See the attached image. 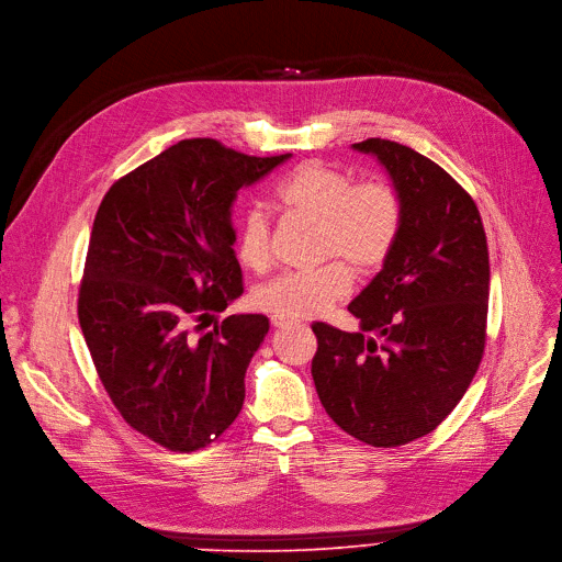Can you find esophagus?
Segmentation results:
<instances>
[{"label":"esophagus","mask_w":562,"mask_h":562,"mask_svg":"<svg viewBox=\"0 0 562 562\" xmlns=\"http://www.w3.org/2000/svg\"><path fill=\"white\" fill-rule=\"evenodd\" d=\"M296 322L294 319H286V316H271V326L273 328H284V326H294Z\"/></svg>","instance_id":"34e87169"}]
</instances>
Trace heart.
<instances>
[{
  "mask_svg": "<svg viewBox=\"0 0 562 562\" xmlns=\"http://www.w3.org/2000/svg\"><path fill=\"white\" fill-rule=\"evenodd\" d=\"M276 200L289 215L319 225L322 259H341L360 273H372L387 261L404 225L402 200L387 181L353 183L351 175L319 160L303 162L286 175ZM236 257L257 273L271 263V227L263 211L250 209L240 217ZM341 261L312 273H284L268 280L255 291L257 307L286 319L326 312L351 291V273Z\"/></svg>",
  "mask_w": 562,
  "mask_h": 562,
  "instance_id": "1",
  "label": "heart"
}]
</instances>
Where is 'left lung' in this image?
Wrapping results in <instances>:
<instances>
[{
  "label": "left lung",
  "instance_id": "left-lung-1",
  "mask_svg": "<svg viewBox=\"0 0 562 562\" xmlns=\"http://www.w3.org/2000/svg\"><path fill=\"white\" fill-rule=\"evenodd\" d=\"M353 149L385 167L404 225L393 255L349 303L360 330L312 324V379L339 429L397 448L441 425L480 368L490 250L475 202L443 167L381 137Z\"/></svg>",
  "mask_w": 562,
  "mask_h": 562
}]
</instances>
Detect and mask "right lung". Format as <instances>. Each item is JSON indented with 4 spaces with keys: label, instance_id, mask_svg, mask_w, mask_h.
Here are the masks:
<instances>
[{
    "label": "right lung",
    "instance_id": "right-lung-1",
    "mask_svg": "<svg viewBox=\"0 0 562 562\" xmlns=\"http://www.w3.org/2000/svg\"><path fill=\"white\" fill-rule=\"evenodd\" d=\"M289 158L181 139L119 179L95 213L80 328L121 418L167 450L209 446L243 408L268 319L232 314L200 330L243 294L236 192Z\"/></svg>",
    "mask_w": 562,
    "mask_h": 562
}]
</instances>
